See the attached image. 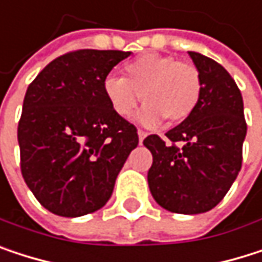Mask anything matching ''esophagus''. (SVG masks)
I'll use <instances>...</instances> for the list:
<instances>
[{
    "mask_svg": "<svg viewBox=\"0 0 262 262\" xmlns=\"http://www.w3.org/2000/svg\"><path fill=\"white\" fill-rule=\"evenodd\" d=\"M137 134H139V142H140V143H142V142L145 140V137L148 136V133L142 131V129H139V133H137Z\"/></svg>",
    "mask_w": 262,
    "mask_h": 262,
    "instance_id": "1",
    "label": "esophagus"
}]
</instances>
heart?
<instances>
[{
    "label": "heart",
    "instance_id": "obj_1",
    "mask_svg": "<svg viewBox=\"0 0 262 262\" xmlns=\"http://www.w3.org/2000/svg\"><path fill=\"white\" fill-rule=\"evenodd\" d=\"M122 71L123 77L106 76L102 82L110 108L122 119L131 117L143 99L146 103L137 114L139 123L157 126L165 117L171 123H180L192 116L200 103L201 76L189 62L145 53L125 64Z\"/></svg>",
    "mask_w": 262,
    "mask_h": 262
}]
</instances>
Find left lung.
Segmentation results:
<instances>
[{
	"label": "left lung",
	"instance_id": "obj_1",
	"mask_svg": "<svg viewBox=\"0 0 262 262\" xmlns=\"http://www.w3.org/2000/svg\"><path fill=\"white\" fill-rule=\"evenodd\" d=\"M201 76V99L189 119L143 145L152 154L148 185L166 210L185 215L213 209L230 189L243 163L247 125L239 88L213 59L188 52ZM176 143H182L179 148Z\"/></svg>",
	"mask_w": 262,
	"mask_h": 262
}]
</instances>
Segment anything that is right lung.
<instances>
[{
	"instance_id": "add662e5",
	"label": "right lung",
	"mask_w": 262,
	"mask_h": 262,
	"mask_svg": "<svg viewBox=\"0 0 262 262\" xmlns=\"http://www.w3.org/2000/svg\"><path fill=\"white\" fill-rule=\"evenodd\" d=\"M131 52L77 50L52 61L29 85L18 123L21 172L50 212L82 216L113 194L137 129L110 108L102 82Z\"/></svg>"
}]
</instances>
